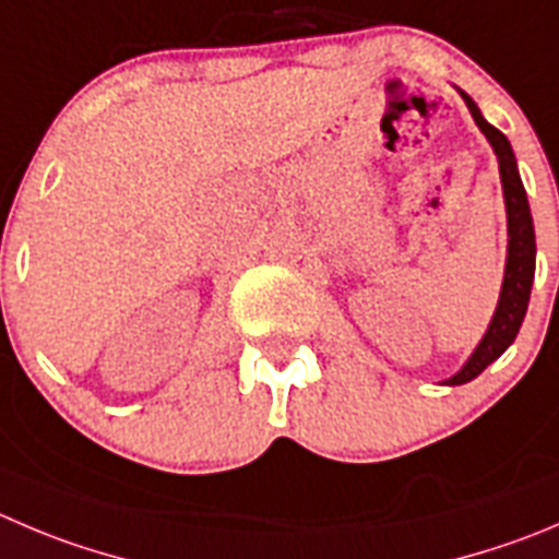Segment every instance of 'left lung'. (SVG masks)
<instances>
[{
  "label": "left lung",
  "mask_w": 559,
  "mask_h": 559,
  "mask_svg": "<svg viewBox=\"0 0 559 559\" xmlns=\"http://www.w3.org/2000/svg\"><path fill=\"white\" fill-rule=\"evenodd\" d=\"M461 98L466 100L472 117H475L477 129L486 134L493 153H497L499 178H502L504 191V211H508V263H504L502 294H499V305L491 323H488V332L483 334L480 345H477L475 354L466 359L464 368H461L453 379L444 381V384L450 386H459L477 379L493 359H499V356L508 350V345L513 343L519 329H522L524 316H527L530 290H533L535 280V227L533 214H530L527 191H524L522 178H519V167H515L513 147H510L508 136L499 129H493L486 117L480 115V109H477V104L469 95L461 93Z\"/></svg>",
  "instance_id": "1"
}]
</instances>
